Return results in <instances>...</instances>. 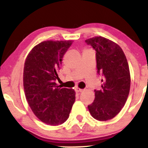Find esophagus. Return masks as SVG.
<instances>
[{"instance_id":"1","label":"esophagus","mask_w":148,"mask_h":148,"mask_svg":"<svg viewBox=\"0 0 148 148\" xmlns=\"http://www.w3.org/2000/svg\"><path fill=\"white\" fill-rule=\"evenodd\" d=\"M75 91L76 92H81L83 91V90L80 89V88H75Z\"/></svg>"}]
</instances>
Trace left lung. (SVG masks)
Wrapping results in <instances>:
<instances>
[{
	"mask_svg": "<svg viewBox=\"0 0 148 148\" xmlns=\"http://www.w3.org/2000/svg\"><path fill=\"white\" fill-rule=\"evenodd\" d=\"M96 51L97 74L101 88L95 90V98L88 108L92 116L106 121L118 115L125 106L130 90V73L126 56L120 46L103 37L86 40Z\"/></svg>",
	"mask_w": 148,
	"mask_h": 148,
	"instance_id": "1",
	"label": "left lung"
}]
</instances>
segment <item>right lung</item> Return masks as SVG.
I'll return each mask as SVG.
<instances>
[{
	"mask_svg": "<svg viewBox=\"0 0 148 148\" xmlns=\"http://www.w3.org/2000/svg\"><path fill=\"white\" fill-rule=\"evenodd\" d=\"M72 42H42L25 59L23 78L25 97L34 114L47 125L64 123L75 101L74 90L58 88L56 83L64 53Z\"/></svg>",
	"mask_w": 148,
	"mask_h": 148,
	"instance_id": "obj_1",
	"label": "right lung"
}]
</instances>
